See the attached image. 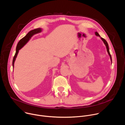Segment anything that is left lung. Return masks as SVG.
Listing matches in <instances>:
<instances>
[{"mask_svg": "<svg viewBox=\"0 0 125 125\" xmlns=\"http://www.w3.org/2000/svg\"><path fill=\"white\" fill-rule=\"evenodd\" d=\"M95 35H96V36H100V35L99 34V33H98L97 31H96V32H95ZM101 39H102V40L103 41L104 43V44H105V45H106V48H107V52H108V54H109V55H110V58H111V60L112 63V56H111V54H110V51H109V45H108V44L107 42L106 41V40L105 39H104L103 38H102V37H101Z\"/></svg>", "mask_w": 125, "mask_h": 125, "instance_id": "left-lung-1", "label": "left lung"}]
</instances>
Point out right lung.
<instances>
[{"label":"right lung","mask_w":125,"mask_h":125,"mask_svg":"<svg viewBox=\"0 0 125 125\" xmlns=\"http://www.w3.org/2000/svg\"><path fill=\"white\" fill-rule=\"evenodd\" d=\"M42 31V29L41 28H37L34 30H32L31 31H30L25 36H24L23 38H22L20 40V41L18 42L16 48V52L15 53V55L13 58L12 60V67L13 68L14 67V61L15 60V59L16 58V56L17 55V54L18 53L19 50L21 49L28 41L29 40L31 39V38L35 34L38 33L39 32H40Z\"/></svg>","instance_id":"1"}]
</instances>
